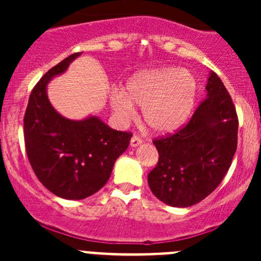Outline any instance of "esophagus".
I'll list each match as a JSON object with an SVG mask.
<instances>
[{
    "label": "esophagus",
    "instance_id": "1",
    "mask_svg": "<svg viewBox=\"0 0 261 261\" xmlns=\"http://www.w3.org/2000/svg\"><path fill=\"white\" fill-rule=\"evenodd\" d=\"M140 144H143V139L140 138V136H138V135H134L133 138H131V141H130V145L131 146H138V145H140Z\"/></svg>",
    "mask_w": 261,
    "mask_h": 261
}]
</instances>
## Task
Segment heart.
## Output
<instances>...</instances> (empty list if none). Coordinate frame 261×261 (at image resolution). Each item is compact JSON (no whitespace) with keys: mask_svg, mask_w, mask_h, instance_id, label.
<instances>
[{"mask_svg":"<svg viewBox=\"0 0 261 261\" xmlns=\"http://www.w3.org/2000/svg\"><path fill=\"white\" fill-rule=\"evenodd\" d=\"M197 96V82L188 70L159 68L139 72L126 84L125 92L115 91L111 107L123 121L143 109V118L156 133H172L188 121Z\"/></svg>","mask_w":261,"mask_h":261,"instance_id":"b5f03b06","label":"heart"}]
</instances>
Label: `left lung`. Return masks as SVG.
I'll use <instances>...</instances> for the list:
<instances>
[{"label":"left lung","mask_w":261,"mask_h":261,"mask_svg":"<svg viewBox=\"0 0 261 261\" xmlns=\"http://www.w3.org/2000/svg\"><path fill=\"white\" fill-rule=\"evenodd\" d=\"M206 89L207 97L183 127L152 140L159 160L147 181L154 196L169 206H193L210 196L236 152L239 118L232 98L215 72Z\"/></svg>","instance_id":"left-lung-1"}]
</instances>
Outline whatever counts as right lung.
<instances>
[{"mask_svg": "<svg viewBox=\"0 0 261 261\" xmlns=\"http://www.w3.org/2000/svg\"><path fill=\"white\" fill-rule=\"evenodd\" d=\"M82 53H74L49 69L35 84L23 116L26 154L46 189L65 199H83L109 180L118 156L133 134L117 131L92 117L73 121L58 114L46 96V84Z\"/></svg>", "mask_w": 261, "mask_h": 261, "instance_id": "add662e5", "label": "right lung"}]
</instances>
